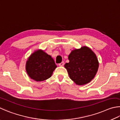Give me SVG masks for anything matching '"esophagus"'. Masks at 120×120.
Returning <instances> with one entry per match:
<instances>
[{
  "instance_id": "obj_1",
  "label": "esophagus",
  "mask_w": 120,
  "mask_h": 120,
  "mask_svg": "<svg viewBox=\"0 0 120 120\" xmlns=\"http://www.w3.org/2000/svg\"><path fill=\"white\" fill-rule=\"evenodd\" d=\"M64 62H62V63H60V64H59V66H64Z\"/></svg>"
}]
</instances>
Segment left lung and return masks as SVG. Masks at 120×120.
Wrapping results in <instances>:
<instances>
[{
  "label": "left lung",
  "mask_w": 120,
  "mask_h": 120,
  "mask_svg": "<svg viewBox=\"0 0 120 120\" xmlns=\"http://www.w3.org/2000/svg\"><path fill=\"white\" fill-rule=\"evenodd\" d=\"M68 60L70 62L64 67L70 79L76 85L86 84L94 78L99 63L91 48L84 46L73 50L68 55Z\"/></svg>",
  "instance_id": "obj_1"
}]
</instances>
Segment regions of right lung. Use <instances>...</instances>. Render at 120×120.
<instances>
[{
	"mask_svg": "<svg viewBox=\"0 0 120 120\" xmlns=\"http://www.w3.org/2000/svg\"><path fill=\"white\" fill-rule=\"evenodd\" d=\"M56 68L53 58L42 49L35 50L26 63L27 74L30 79L37 82L49 79Z\"/></svg>",
	"mask_w": 120,
	"mask_h": 120,
	"instance_id": "1",
	"label": "right lung"
}]
</instances>
